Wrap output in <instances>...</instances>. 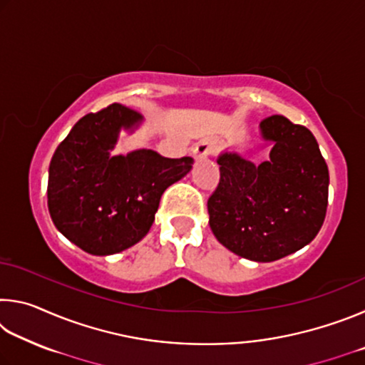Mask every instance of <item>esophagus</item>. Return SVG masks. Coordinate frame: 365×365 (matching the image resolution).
Returning a JSON list of instances; mask_svg holds the SVG:
<instances>
[{"instance_id": "34e87169", "label": "esophagus", "mask_w": 365, "mask_h": 365, "mask_svg": "<svg viewBox=\"0 0 365 365\" xmlns=\"http://www.w3.org/2000/svg\"><path fill=\"white\" fill-rule=\"evenodd\" d=\"M215 150H217V146H215L214 141L209 140V138H205V140H201L200 143H197V145L195 146L193 158H195L196 160L206 159V158H209V156H212V154L215 153Z\"/></svg>"}]
</instances>
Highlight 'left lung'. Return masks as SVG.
<instances>
[{"instance_id":"obj_1","label":"left lung","mask_w":365,"mask_h":365,"mask_svg":"<svg viewBox=\"0 0 365 365\" xmlns=\"http://www.w3.org/2000/svg\"><path fill=\"white\" fill-rule=\"evenodd\" d=\"M274 143L261 164L225 153L220 180L207 200L209 225L235 255L272 262L311 243L329 205V168L314 135L283 115L261 122Z\"/></svg>"}]
</instances>
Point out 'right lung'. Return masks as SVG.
<instances>
[{
	"label": "right lung",
	"instance_id": "1",
	"mask_svg": "<svg viewBox=\"0 0 365 365\" xmlns=\"http://www.w3.org/2000/svg\"><path fill=\"white\" fill-rule=\"evenodd\" d=\"M140 113L119 103L80 119L49 164L48 209L58 230L95 256L120 252L150 232L160 196L187 175L193 159L151 150L109 156L120 127Z\"/></svg>",
	"mask_w": 365,
	"mask_h": 365
}]
</instances>
